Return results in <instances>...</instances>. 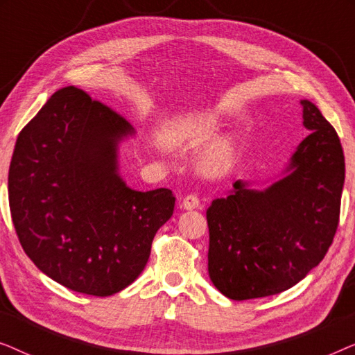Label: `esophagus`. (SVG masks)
<instances>
[{"label": "esophagus", "instance_id": "obj_1", "mask_svg": "<svg viewBox=\"0 0 355 355\" xmlns=\"http://www.w3.org/2000/svg\"><path fill=\"white\" fill-rule=\"evenodd\" d=\"M198 207H200V198H198L197 196H193V193H191V196H186L181 202V208H184V210H196V208H198Z\"/></svg>", "mask_w": 355, "mask_h": 355}]
</instances>
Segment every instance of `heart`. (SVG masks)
Listing matches in <instances>:
<instances>
[{
  "label": "heart",
  "instance_id": "b5f03b06",
  "mask_svg": "<svg viewBox=\"0 0 355 355\" xmlns=\"http://www.w3.org/2000/svg\"><path fill=\"white\" fill-rule=\"evenodd\" d=\"M227 128V116L221 110H193L174 116L163 137L169 148H203L196 159L197 171L202 176L218 178L234 168L241 153L239 139L226 132Z\"/></svg>",
  "mask_w": 355,
  "mask_h": 355
}]
</instances>
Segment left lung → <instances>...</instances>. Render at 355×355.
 I'll return each mask as SVG.
<instances>
[{
	"instance_id": "obj_1",
	"label": "left lung",
	"mask_w": 355,
	"mask_h": 355,
	"mask_svg": "<svg viewBox=\"0 0 355 355\" xmlns=\"http://www.w3.org/2000/svg\"><path fill=\"white\" fill-rule=\"evenodd\" d=\"M300 105L309 135L279 174L261 182L237 179L207 210L208 275L232 300L293 288L323 260L338 230L346 171L341 142L312 101Z\"/></svg>"
}]
</instances>
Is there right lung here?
I'll return each mask as SVG.
<instances>
[{"label": "right lung", "mask_w": 355, "mask_h": 355, "mask_svg": "<svg viewBox=\"0 0 355 355\" xmlns=\"http://www.w3.org/2000/svg\"><path fill=\"white\" fill-rule=\"evenodd\" d=\"M128 121L76 87L58 90L19 134L8 176L9 208L42 273L89 295H113L147 265L173 216L169 189L135 191L121 176Z\"/></svg>", "instance_id": "right-lung-1"}]
</instances>
